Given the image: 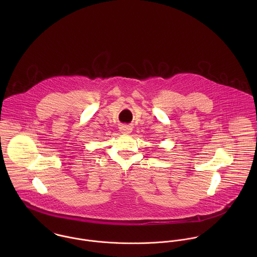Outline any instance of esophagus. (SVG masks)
I'll return each mask as SVG.
<instances>
[{
  "mask_svg": "<svg viewBox=\"0 0 257 257\" xmlns=\"http://www.w3.org/2000/svg\"><path fill=\"white\" fill-rule=\"evenodd\" d=\"M119 130H120L121 134H124V135H128V134H131V133H132V131H133V127H132L131 125H128V124H123V125H121V126L119 127Z\"/></svg>",
  "mask_w": 257,
  "mask_h": 257,
  "instance_id": "obj_1",
  "label": "esophagus"
}]
</instances>
